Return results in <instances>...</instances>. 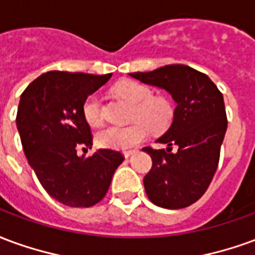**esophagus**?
I'll list each match as a JSON object with an SVG mask.
<instances>
[{"mask_svg": "<svg viewBox=\"0 0 255 255\" xmlns=\"http://www.w3.org/2000/svg\"><path fill=\"white\" fill-rule=\"evenodd\" d=\"M136 151H138V150H136V149L126 150V151H124V155H126V157H129V155H132V154H135V153H136Z\"/></svg>", "mask_w": 255, "mask_h": 255, "instance_id": "obj_1", "label": "esophagus"}]
</instances>
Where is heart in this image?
Wrapping results in <instances>:
<instances>
[{"instance_id": "obj_1", "label": "heart", "mask_w": 255, "mask_h": 255, "mask_svg": "<svg viewBox=\"0 0 255 255\" xmlns=\"http://www.w3.org/2000/svg\"><path fill=\"white\" fill-rule=\"evenodd\" d=\"M116 93L122 98L133 104L132 120L128 127H106L97 133V142L104 147L126 150L142 142L147 136L149 127L153 131H162L171 124L173 108L165 97L151 95L146 86L124 80L116 86ZM83 116L90 126L102 123L100 98L95 94L89 95L83 104Z\"/></svg>"}]
</instances>
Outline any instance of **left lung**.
Returning a JSON list of instances; mask_svg holds the SVG:
<instances>
[{
  "instance_id": "obj_1",
  "label": "left lung",
  "mask_w": 255,
  "mask_h": 255,
  "mask_svg": "<svg viewBox=\"0 0 255 255\" xmlns=\"http://www.w3.org/2000/svg\"><path fill=\"white\" fill-rule=\"evenodd\" d=\"M129 75L165 89L177 104L171 127L157 140L168 147H143L153 160L146 194L161 208H187L206 192L219 166L228 124L223 94L208 75L182 64Z\"/></svg>"
}]
</instances>
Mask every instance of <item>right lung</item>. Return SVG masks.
Wrapping results in <instances>:
<instances>
[{"label": "right lung", "mask_w": 255, "mask_h": 255, "mask_svg": "<svg viewBox=\"0 0 255 255\" xmlns=\"http://www.w3.org/2000/svg\"><path fill=\"white\" fill-rule=\"evenodd\" d=\"M111 76L50 71L31 82L20 97L16 126L28 164L47 194L71 208L102 201L124 161L122 151L113 149L78 155L80 146H93L84 101Z\"/></svg>", "instance_id": "1"}]
</instances>
